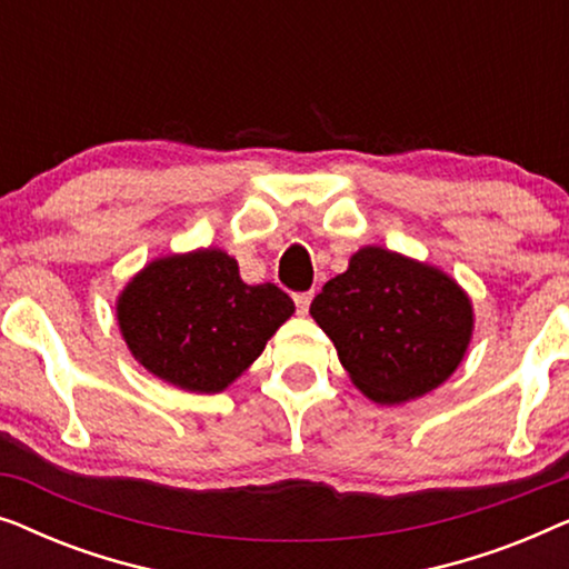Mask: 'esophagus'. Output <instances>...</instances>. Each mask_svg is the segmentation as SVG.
Wrapping results in <instances>:
<instances>
[{"label":"esophagus","mask_w":569,"mask_h":569,"mask_svg":"<svg viewBox=\"0 0 569 569\" xmlns=\"http://www.w3.org/2000/svg\"><path fill=\"white\" fill-rule=\"evenodd\" d=\"M310 300H313V292H298V295H295V306H298V313H302V316L308 313Z\"/></svg>","instance_id":"obj_1"}]
</instances>
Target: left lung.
I'll return each instance as SVG.
<instances>
[{
  "label": "left lung",
  "instance_id": "obj_1",
  "mask_svg": "<svg viewBox=\"0 0 569 569\" xmlns=\"http://www.w3.org/2000/svg\"><path fill=\"white\" fill-rule=\"evenodd\" d=\"M310 316L352 383L378 403L430 393L453 376L473 331L471 300L446 271L365 246L329 279Z\"/></svg>",
  "mask_w": 569,
  "mask_h": 569
}]
</instances>
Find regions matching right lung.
<instances>
[{"label": "right lung", "mask_w": 569, "mask_h": 569, "mask_svg": "<svg viewBox=\"0 0 569 569\" xmlns=\"http://www.w3.org/2000/svg\"><path fill=\"white\" fill-rule=\"evenodd\" d=\"M295 313L277 284H246L220 248L154 259L116 302L134 360L170 386L220 393Z\"/></svg>", "instance_id": "add662e5"}]
</instances>
